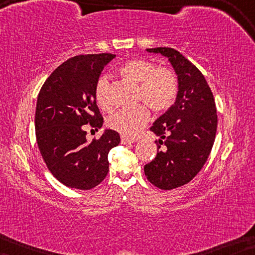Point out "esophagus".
<instances>
[{
	"mask_svg": "<svg viewBox=\"0 0 255 255\" xmlns=\"http://www.w3.org/2000/svg\"><path fill=\"white\" fill-rule=\"evenodd\" d=\"M134 141H135L134 139H130V138H127V137H122L121 138L122 144H132V142H134Z\"/></svg>",
	"mask_w": 255,
	"mask_h": 255,
	"instance_id": "34e87169",
	"label": "esophagus"
}]
</instances>
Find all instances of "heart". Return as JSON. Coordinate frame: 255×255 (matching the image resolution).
Returning <instances> with one entry per match:
<instances>
[{"instance_id": "b5f03b06", "label": "heart", "mask_w": 255, "mask_h": 255, "mask_svg": "<svg viewBox=\"0 0 255 255\" xmlns=\"http://www.w3.org/2000/svg\"><path fill=\"white\" fill-rule=\"evenodd\" d=\"M120 72L132 82L138 83L135 102H141L133 108L118 111L108 120L111 130L127 138H133L149 118V109L154 113H165L175 102L179 93V80L175 72L168 67H156L147 59H131L121 66ZM97 104L106 111L115 108L111 96L110 78L100 76L95 86Z\"/></svg>"}]
</instances>
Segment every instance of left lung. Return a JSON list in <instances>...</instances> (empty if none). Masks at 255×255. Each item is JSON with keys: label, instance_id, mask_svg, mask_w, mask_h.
<instances>
[{"label": "left lung", "instance_id": "8db88e82", "mask_svg": "<svg viewBox=\"0 0 255 255\" xmlns=\"http://www.w3.org/2000/svg\"><path fill=\"white\" fill-rule=\"evenodd\" d=\"M147 51L168 58L179 80L175 103L149 128L164 140L159 139L160 151L144 167L149 182L170 190L190 182L204 166L216 138L217 110L204 75L179 51L170 47Z\"/></svg>", "mask_w": 255, "mask_h": 255}]
</instances>
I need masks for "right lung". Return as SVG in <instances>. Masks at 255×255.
I'll list each match as a JSON object with an SVG mask.
<instances>
[{
	"label": "right lung",
	"instance_id": "right-lung-1",
	"mask_svg": "<svg viewBox=\"0 0 255 255\" xmlns=\"http://www.w3.org/2000/svg\"><path fill=\"white\" fill-rule=\"evenodd\" d=\"M115 57L76 55L55 68L40 88L34 117L37 144L48 170L66 187L89 190L99 186L109 172L110 149L121 142L114 130L92 142L85 131V125L95 130L102 127L95 86Z\"/></svg>",
	"mask_w": 255,
	"mask_h": 255
}]
</instances>
